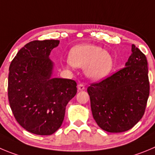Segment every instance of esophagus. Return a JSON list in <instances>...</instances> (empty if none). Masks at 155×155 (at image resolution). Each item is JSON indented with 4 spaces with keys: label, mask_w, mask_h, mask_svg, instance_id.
<instances>
[{
    "label": "esophagus",
    "mask_w": 155,
    "mask_h": 155,
    "mask_svg": "<svg viewBox=\"0 0 155 155\" xmlns=\"http://www.w3.org/2000/svg\"><path fill=\"white\" fill-rule=\"evenodd\" d=\"M85 89V85L82 84V83H79V85H78V90L79 91H82L84 90Z\"/></svg>",
    "instance_id": "obj_1"
}]
</instances>
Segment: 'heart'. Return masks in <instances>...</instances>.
<instances>
[{
    "label": "heart",
    "mask_w": 155,
    "mask_h": 155,
    "mask_svg": "<svg viewBox=\"0 0 155 155\" xmlns=\"http://www.w3.org/2000/svg\"><path fill=\"white\" fill-rule=\"evenodd\" d=\"M69 62L76 67H86L88 76L93 79L106 77L113 69V58L110 53L94 45H79L71 50Z\"/></svg>",
    "instance_id": "heart-1"
}]
</instances>
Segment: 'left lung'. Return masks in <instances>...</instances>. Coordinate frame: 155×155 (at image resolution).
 Instances as JSON below:
<instances>
[{
  "mask_svg": "<svg viewBox=\"0 0 155 155\" xmlns=\"http://www.w3.org/2000/svg\"><path fill=\"white\" fill-rule=\"evenodd\" d=\"M125 67L87 89L92 115L108 132L131 129L141 120L149 96L147 62L134 44Z\"/></svg>",
  "mask_w": 155,
  "mask_h": 155,
  "instance_id": "1",
  "label": "left lung"
}]
</instances>
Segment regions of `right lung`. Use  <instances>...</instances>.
<instances>
[{"label": "right lung", "mask_w": 155, "mask_h": 155, "mask_svg": "<svg viewBox=\"0 0 155 155\" xmlns=\"http://www.w3.org/2000/svg\"><path fill=\"white\" fill-rule=\"evenodd\" d=\"M60 40H34L19 50L8 75V99L14 116L24 129L50 135L63 123L68 102L77 92L74 80L53 78L49 56Z\"/></svg>", "instance_id": "1"}]
</instances>
